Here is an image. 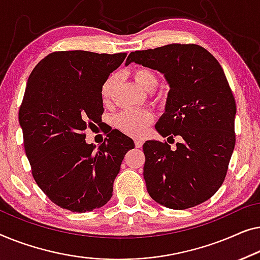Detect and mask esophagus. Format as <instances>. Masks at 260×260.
Wrapping results in <instances>:
<instances>
[{"label": "esophagus", "instance_id": "esophagus-1", "mask_svg": "<svg viewBox=\"0 0 260 260\" xmlns=\"http://www.w3.org/2000/svg\"><path fill=\"white\" fill-rule=\"evenodd\" d=\"M134 144H135V147L140 148L141 146H142V144H144V141H142V139L137 138V139H135V140H134Z\"/></svg>", "mask_w": 260, "mask_h": 260}]
</instances>
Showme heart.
<instances>
[{
	"label": "heart",
	"instance_id": "b5f03b06",
	"mask_svg": "<svg viewBox=\"0 0 260 260\" xmlns=\"http://www.w3.org/2000/svg\"><path fill=\"white\" fill-rule=\"evenodd\" d=\"M132 78L135 83L141 89L148 90L154 89L158 80L156 76L151 71L145 68H138L132 72ZM116 81V75L111 74L105 80L101 86V98L104 101H108L111 94L114 89ZM152 121L151 113L146 111H122L114 118V122L118 128L123 133L132 135V137H139L144 133L146 127Z\"/></svg>",
	"mask_w": 260,
	"mask_h": 260
}]
</instances>
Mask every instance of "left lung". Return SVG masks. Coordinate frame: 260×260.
<instances>
[{
  "mask_svg": "<svg viewBox=\"0 0 260 260\" xmlns=\"http://www.w3.org/2000/svg\"><path fill=\"white\" fill-rule=\"evenodd\" d=\"M164 74L170 85L155 128L167 142L146 141L144 178L162 206L185 210L206 202L224 182L236 144V101L221 66L198 45L172 43L132 52L126 60Z\"/></svg>",
  "mask_w": 260,
  "mask_h": 260,
  "instance_id": "left-lung-1",
  "label": "left lung"
}]
</instances>
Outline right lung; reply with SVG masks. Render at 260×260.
<instances>
[{"label": "right lung", "mask_w": 260, "mask_h": 260, "mask_svg": "<svg viewBox=\"0 0 260 260\" xmlns=\"http://www.w3.org/2000/svg\"><path fill=\"white\" fill-rule=\"evenodd\" d=\"M126 55L54 52L29 75L19 111L25 154L36 184L64 210L82 213L107 204L125 154L134 148L118 129L98 148L83 133L100 123L101 86Z\"/></svg>", "instance_id": "obj_1"}]
</instances>
